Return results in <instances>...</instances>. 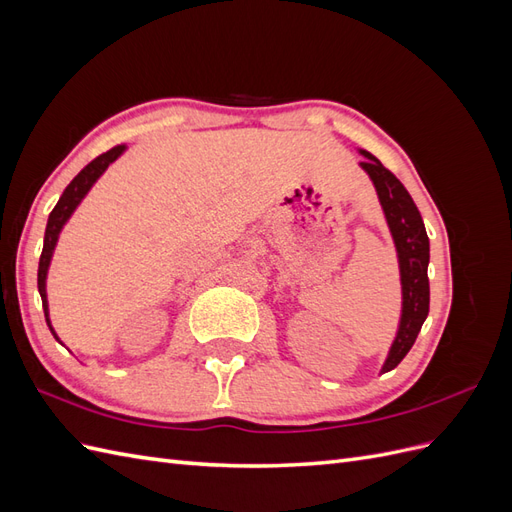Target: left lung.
<instances>
[{
	"mask_svg": "<svg viewBox=\"0 0 512 512\" xmlns=\"http://www.w3.org/2000/svg\"><path fill=\"white\" fill-rule=\"evenodd\" d=\"M359 153L365 158L359 166L374 183L399 262L401 316L395 339L380 369V374H386L410 352L429 314V239L421 213L401 181L369 151L359 149Z\"/></svg>",
	"mask_w": 512,
	"mask_h": 512,
	"instance_id": "1",
	"label": "left lung"
}]
</instances>
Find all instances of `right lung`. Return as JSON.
<instances>
[{
	"label": "right lung",
	"instance_id": "right-lung-1",
	"mask_svg": "<svg viewBox=\"0 0 512 512\" xmlns=\"http://www.w3.org/2000/svg\"><path fill=\"white\" fill-rule=\"evenodd\" d=\"M128 149V145H117L111 151L102 153L94 162H89L79 175H76L68 188L61 194V198L57 200L55 209L49 215V222H46V230H44V245H42V254H40V265H38V292L42 297V307H44V318L46 324H49V329L53 333V337L61 344V339L57 337L53 324H51V316H49V297H46V275H49V267H51V260L55 254V247L59 241L61 230L68 224V220L72 218V213L76 211L83 203V198L89 194V190L94 188V183L104 175V170L111 166L117 158L123 156V151Z\"/></svg>",
	"mask_w": 512,
	"mask_h": 512
}]
</instances>
